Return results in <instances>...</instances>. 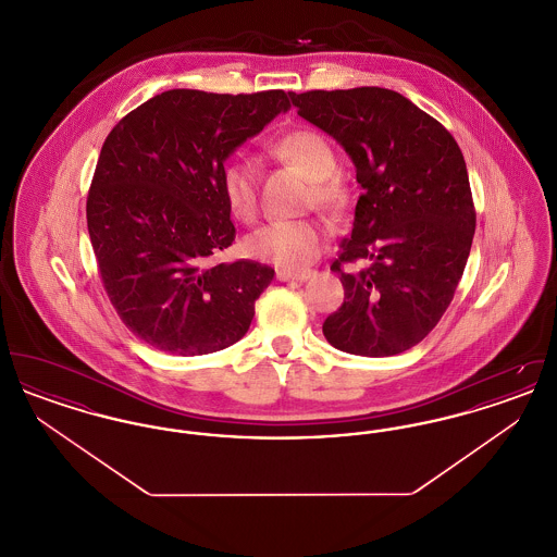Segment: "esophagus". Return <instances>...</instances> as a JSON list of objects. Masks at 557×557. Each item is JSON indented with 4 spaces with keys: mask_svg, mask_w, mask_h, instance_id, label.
<instances>
[{
    "mask_svg": "<svg viewBox=\"0 0 557 557\" xmlns=\"http://www.w3.org/2000/svg\"><path fill=\"white\" fill-rule=\"evenodd\" d=\"M277 280L280 282H307L309 277L315 275V271L311 269H302V271H290V269H277Z\"/></svg>",
    "mask_w": 557,
    "mask_h": 557,
    "instance_id": "34e87169",
    "label": "esophagus"
}]
</instances>
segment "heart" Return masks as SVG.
Wrapping results in <instances>:
<instances>
[{
  "label": "heart",
  "instance_id": "heart-1",
  "mask_svg": "<svg viewBox=\"0 0 557 557\" xmlns=\"http://www.w3.org/2000/svg\"><path fill=\"white\" fill-rule=\"evenodd\" d=\"M277 159L298 166L311 180V198L325 211L341 214L350 202V186L336 171V152L330 139L315 129H294L271 144ZM219 189L227 211L239 221L257 214L259 169L248 159H230L219 175ZM327 242V227L315 219L271 221L244 238V252L261 263L298 269L318 259Z\"/></svg>",
  "mask_w": 557,
  "mask_h": 557
}]
</instances>
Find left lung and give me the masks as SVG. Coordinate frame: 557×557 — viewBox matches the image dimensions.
Instances as JSON below:
<instances>
[{
    "label": "left lung",
    "mask_w": 557,
    "mask_h": 557,
    "mask_svg": "<svg viewBox=\"0 0 557 557\" xmlns=\"http://www.w3.org/2000/svg\"><path fill=\"white\" fill-rule=\"evenodd\" d=\"M290 98L345 148L363 187L350 238L332 263L345 302L323 321V336L350 355H398L441 321L470 257L476 211L463 154L436 119L393 89ZM361 258L371 267L344 271Z\"/></svg>",
    "instance_id": "left-lung-1"
}]
</instances>
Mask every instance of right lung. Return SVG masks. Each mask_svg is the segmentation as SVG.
I'll list each match as a JSON object with an SVG mask.
<instances>
[{"label":"right lung","instance_id":"add662e5","mask_svg":"<svg viewBox=\"0 0 557 557\" xmlns=\"http://www.w3.org/2000/svg\"><path fill=\"white\" fill-rule=\"evenodd\" d=\"M292 94L169 89L108 133L87 196V230L108 298L133 334L194 357L238 343L273 269L211 263L236 238L219 189L223 162Z\"/></svg>","mask_w":557,"mask_h":557}]
</instances>
